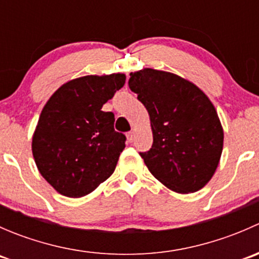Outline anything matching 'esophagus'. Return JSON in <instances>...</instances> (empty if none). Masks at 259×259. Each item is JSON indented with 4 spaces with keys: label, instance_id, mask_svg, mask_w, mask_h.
Listing matches in <instances>:
<instances>
[{
    "label": "esophagus",
    "instance_id": "esophagus-1",
    "mask_svg": "<svg viewBox=\"0 0 259 259\" xmlns=\"http://www.w3.org/2000/svg\"><path fill=\"white\" fill-rule=\"evenodd\" d=\"M134 138H135V135H134V133H133V132L127 133V134H126V139H127V142H129V143L134 142Z\"/></svg>",
    "mask_w": 259,
    "mask_h": 259
}]
</instances>
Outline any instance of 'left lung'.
<instances>
[{
	"label": "left lung",
	"instance_id": "1",
	"mask_svg": "<svg viewBox=\"0 0 259 259\" xmlns=\"http://www.w3.org/2000/svg\"><path fill=\"white\" fill-rule=\"evenodd\" d=\"M129 88L150 119L153 146L140 153L149 171L179 194L205 187L218 168L224 139L209 98L192 81L149 67L130 74Z\"/></svg>",
	"mask_w": 259,
	"mask_h": 259
}]
</instances>
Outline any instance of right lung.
Segmentation results:
<instances>
[{"label":"right lung","mask_w":259,"mask_h":259,"mask_svg":"<svg viewBox=\"0 0 259 259\" xmlns=\"http://www.w3.org/2000/svg\"><path fill=\"white\" fill-rule=\"evenodd\" d=\"M125 79L120 72L76 77L60 86L44 106L32 155L41 176L61 195L85 197L114 173L125 135L114 130V114L101 108Z\"/></svg>","instance_id":"1"}]
</instances>
